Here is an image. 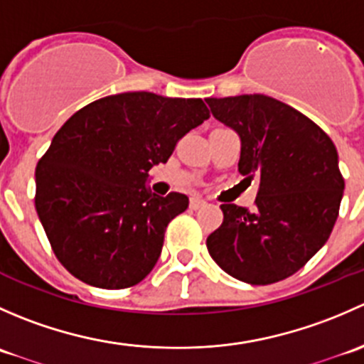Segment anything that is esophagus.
Segmentation results:
<instances>
[{
	"instance_id": "esophagus-1",
	"label": "esophagus",
	"mask_w": 364,
	"mask_h": 364,
	"mask_svg": "<svg viewBox=\"0 0 364 364\" xmlns=\"http://www.w3.org/2000/svg\"><path fill=\"white\" fill-rule=\"evenodd\" d=\"M204 204H205V200L200 199V197H192V199H190V208H192V209L203 208Z\"/></svg>"
}]
</instances>
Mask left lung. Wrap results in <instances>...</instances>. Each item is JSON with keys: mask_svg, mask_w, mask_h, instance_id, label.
Returning <instances> with one entry per match:
<instances>
[{"mask_svg": "<svg viewBox=\"0 0 364 364\" xmlns=\"http://www.w3.org/2000/svg\"><path fill=\"white\" fill-rule=\"evenodd\" d=\"M241 141L237 168L259 178L255 208L222 204L208 252L230 277L267 285L294 274L328 241L345 181L331 139L304 114L266 95L205 98Z\"/></svg>", "mask_w": 364, "mask_h": 364, "instance_id": "1", "label": "left lung"}]
</instances>
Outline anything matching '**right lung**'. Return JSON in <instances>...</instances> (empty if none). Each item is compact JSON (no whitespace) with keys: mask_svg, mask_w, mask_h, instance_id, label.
I'll use <instances>...</instances> for the list:
<instances>
[{"mask_svg":"<svg viewBox=\"0 0 364 364\" xmlns=\"http://www.w3.org/2000/svg\"><path fill=\"white\" fill-rule=\"evenodd\" d=\"M208 117L200 98L132 91L91 102L58 130L36 165L35 205L73 277L127 289L151 273L165 229L188 197L153 193L148 172Z\"/></svg>","mask_w":364,"mask_h":364,"instance_id":"right-lung-1","label":"right lung"}]
</instances>
